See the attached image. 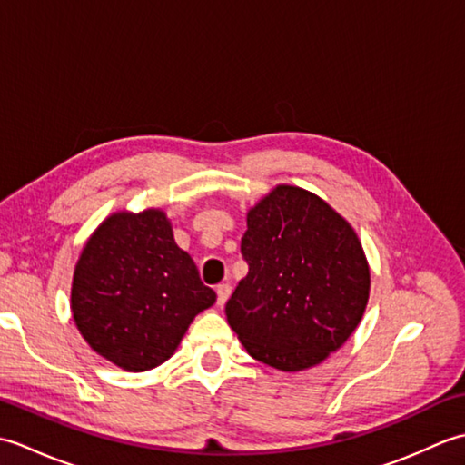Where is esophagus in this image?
<instances>
[{"label":"esophagus","instance_id":"1","mask_svg":"<svg viewBox=\"0 0 465 465\" xmlns=\"http://www.w3.org/2000/svg\"><path fill=\"white\" fill-rule=\"evenodd\" d=\"M215 293H217V305H223L227 300H230V295H232V285H230V283H222V285H217V288H215Z\"/></svg>","mask_w":465,"mask_h":465}]
</instances>
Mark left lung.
I'll return each instance as SVG.
<instances>
[{
    "mask_svg": "<svg viewBox=\"0 0 465 465\" xmlns=\"http://www.w3.org/2000/svg\"><path fill=\"white\" fill-rule=\"evenodd\" d=\"M242 253L250 272L225 315L253 360L280 371L308 370L360 325L370 265L350 222L320 195L275 185L250 207Z\"/></svg>",
    "mask_w": 465,
    "mask_h": 465,
    "instance_id": "1",
    "label": "left lung"
}]
</instances>
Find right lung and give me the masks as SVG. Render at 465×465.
<instances>
[{"label":"right lung","instance_id":"right-lung-1","mask_svg":"<svg viewBox=\"0 0 465 465\" xmlns=\"http://www.w3.org/2000/svg\"><path fill=\"white\" fill-rule=\"evenodd\" d=\"M215 303L165 212H115L75 263L72 313L90 348L125 371L170 360L190 323Z\"/></svg>","mask_w":465,"mask_h":465}]
</instances>
